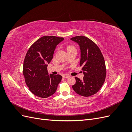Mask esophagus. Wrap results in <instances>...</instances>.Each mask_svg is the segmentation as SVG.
<instances>
[{
    "mask_svg": "<svg viewBox=\"0 0 132 132\" xmlns=\"http://www.w3.org/2000/svg\"><path fill=\"white\" fill-rule=\"evenodd\" d=\"M69 77H70V76L68 75H63V78L64 79H67V78H68Z\"/></svg>",
    "mask_w": 132,
    "mask_h": 132,
    "instance_id": "1",
    "label": "esophagus"
}]
</instances>
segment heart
I'll return each mask as SVG.
<instances>
[{
	"label": "heart",
	"instance_id": "1",
	"mask_svg": "<svg viewBox=\"0 0 132 132\" xmlns=\"http://www.w3.org/2000/svg\"><path fill=\"white\" fill-rule=\"evenodd\" d=\"M74 49H75V48L74 46L71 45H68L67 46V50L68 51V52L69 51H71L72 50H74Z\"/></svg>",
	"mask_w": 132,
	"mask_h": 132
}]
</instances>
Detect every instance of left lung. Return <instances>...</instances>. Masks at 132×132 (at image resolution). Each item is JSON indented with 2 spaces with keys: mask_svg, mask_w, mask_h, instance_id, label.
Returning <instances> with one entry per match:
<instances>
[{
  "mask_svg": "<svg viewBox=\"0 0 132 132\" xmlns=\"http://www.w3.org/2000/svg\"><path fill=\"white\" fill-rule=\"evenodd\" d=\"M77 42L80 48V65L84 77L82 80L75 77L76 83L72 86L76 93L89 97L97 93L105 81L106 68L104 58L100 49L94 41L84 36L71 38Z\"/></svg>",
  "mask_w": 132,
  "mask_h": 132,
  "instance_id": "left-lung-1",
  "label": "left lung"
}]
</instances>
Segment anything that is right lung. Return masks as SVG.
<instances>
[{
  "label": "right lung",
  "mask_w": 132,
  "mask_h": 132,
  "mask_svg": "<svg viewBox=\"0 0 132 132\" xmlns=\"http://www.w3.org/2000/svg\"><path fill=\"white\" fill-rule=\"evenodd\" d=\"M63 39V37L43 36L34 42L27 51L23 62V75L29 90L37 96L47 98L52 95L61 81V75H48L47 64L53 57L57 45Z\"/></svg>",
  "instance_id": "right-lung-1"
}]
</instances>
